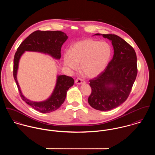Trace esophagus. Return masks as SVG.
Masks as SVG:
<instances>
[{
  "instance_id": "esophagus-1",
  "label": "esophagus",
  "mask_w": 155,
  "mask_h": 155,
  "mask_svg": "<svg viewBox=\"0 0 155 155\" xmlns=\"http://www.w3.org/2000/svg\"><path fill=\"white\" fill-rule=\"evenodd\" d=\"M84 82V80H82V79H80V78H78V79L75 81V83H76V84H78V85H81V84H83Z\"/></svg>"
}]
</instances>
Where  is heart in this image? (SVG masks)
<instances>
[{"label": "heart", "mask_w": 155, "mask_h": 155, "mask_svg": "<svg viewBox=\"0 0 155 155\" xmlns=\"http://www.w3.org/2000/svg\"><path fill=\"white\" fill-rule=\"evenodd\" d=\"M111 55L110 46L106 42L86 39L73 45L70 52L64 54V64L76 70L80 65L81 73L93 78L100 74L107 66Z\"/></svg>", "instance_id": "heart-1"}]
</instances>
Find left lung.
Returning <instances> with one entry per match:
<instances>
[{
	"label": "left lung",
	"mask_w": 155,
	"mask_h": 155,
	"mask_svg": "<svg viewBox=\"0 0 155 155\" xmlns=\"http://www.w3.org/2000/svg\"><path fill=\"white\" fill-rule=\"evenodd\" d=\"M94 35L110 41L114 54L104 71L89 81L92 92L88 101L96 110H110L121 105L130 95L137 74V56L133 47L116 35Z\"/></svg>",
	"instance_id": "obj_1"
}]
</instances>
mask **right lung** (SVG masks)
Here are the masks:
<instances>
[{
  "label": "right lung",
  "mask_w": 155,
  "mask_h": 155,
  "mask_svg": "<svg viewBox=\"0 0 155 155\" xmlns=\"http://www.w3.org/2000/svg\"><path fill=\"white\" fill-rule=\"evenodd\" d=\"M68 39L66 34L61 31L37 30L30 34L19 46L14 59V78L22 100L36 110L48 113L56 110L64 103L68 89L74 84V79L66 75H57L55 88L51 95L45 100L33 101L22 94L17 81L20 60L25 51L37 52L47 54L55 60L61 58V49Z\"/></svg>",
  "instance_id": "1"
}]
</instances>
